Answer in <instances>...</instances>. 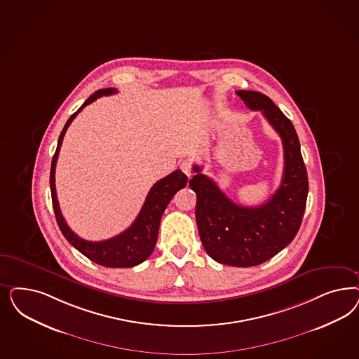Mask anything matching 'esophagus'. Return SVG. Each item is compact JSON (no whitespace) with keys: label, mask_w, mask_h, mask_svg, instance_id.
Returning a JSON list of instances; mask_svg holds the SVG:
<instances>
[{"label":"esophagus","mask_w":359,"mask_h":359,"mask_svg":"<svg viewBox=\"0 0 359 359\" xmlns=\"http://www.w3.org/2000/svg\"><path fill=\"white\" fill-rule=\"evenodd\" d=\"M180 168L186 174L187 178H190L193 175V166H191V162L189 161V160H184V161L181 162Z\"/></svg>","instance_id":"1"}]
</instances>
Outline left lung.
<instances>
[{
    "label": "left lung",
    "mask_w": 359,
    "mask_h": 359,
    "mask_svg": "<svg viewBox=\"0 0 359 359\" xmlns=\"http://www.w3.org/2000/svg\"><path fill=\"white\" fill-rule=\"evenodd\" d=\"M252 111H262L283 141L284 173L275 194L260 206L233 203L218 185L194 165L189 181L197 194L196 218L202 244L215 262L254 266L271 259L293 241L301 226L308 197V174L300 141L290 118L268 96L236 91Z\"/></svg>",
    "instance_id": "left-lung-1"
}]
</instances>
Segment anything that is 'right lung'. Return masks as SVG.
<instances>
[{
    "mask_svg": "<svg viewBox=\"0 0 359 359\" xmlns=\"http://www.w3.org/2000/svg\"><path fill=\"white\" fill-rule=\"evenodd\" d=\"M116 93H117L116 88H104V90L96 91L67 120L63 130L60 132L58 147L51 161L50 189H51V199H53V208L55 212L57 223L65 238L69 241V243L72 244L79 252L99 266H109V268H129L145 262L153 252L157 242V236H158L162 214L166 206L169 205V202L172 201L174 194L178 190L184 189L187 184V177L185 174L181 170H175L173 173L160 180L158 182H156L149 190L148 197L144 202V206L141 208L136 220L132 223V226L126 231L118 233L117 236L102 241V242L84 241L69 229L60 212L57 190H55V165L58 160L62 141L69 124L86 105L91 104L97 97L103 95H112Z\"/></svg>",
    "mask_w": 359,
    "mask_h": 359,
    "instance_id": "1",
    "label": "right lung"
}]
</instances>
